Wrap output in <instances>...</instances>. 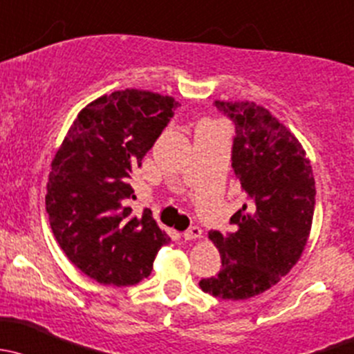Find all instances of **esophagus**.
<instances>
[{"label": "esophagus", "mask_w": 354, "mask_h": 354, "mask_svg": "<svg viewBox=\"0 0 354 354\" xmlns=\"http://www.w3.org/2000/svg\"><path fill=\"white\" fill-rule=\"evenodd\" d=\"M203 236V230L199 227H191L187 232H184L185 240H199Z\"/></svg>", "instance_id": "obj_1"}]
</instances>
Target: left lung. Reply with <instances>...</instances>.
I'll use <instances>...</instances> for the list:
<instances>
[{"label":"left lung","instance_id":"left-lung-1","mask_svg":"<svg viewBox=\"0 0 354 354\" xmlns=\"http://www.w3.org/2000/svg\"><path fill=\"white\" fill-rule=\"evenodd\" d=\"M235 122L232 167L247 204L230 218L233 232H209L221 256L204 293L247 300L274 286L300 261L310 235L315 180L293 133L256 102L214 100Z\"/></svg>","mask_w":354,"mask_h":354}]
</instances>
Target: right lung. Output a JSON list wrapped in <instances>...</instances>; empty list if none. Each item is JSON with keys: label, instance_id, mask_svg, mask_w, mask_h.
<instances>
[{"label": "right lung", "instance_id": "right-lung-1", "mask_svg": "<svg viewBox=\"0 0 354 354\" xmlns=\"http://www.w3.org/2000/svg\"><path fill=\"white\" fill-rule=\"evenodd\" d=\"M178 102L126 88L82 109L50 163L46 211L57 243L88 278L129 286L148 278L170 242L151 211L131 213V172L162 134Z\"/></svg>", "mask_w": 354, "mask_h": 354}]
</instances>
